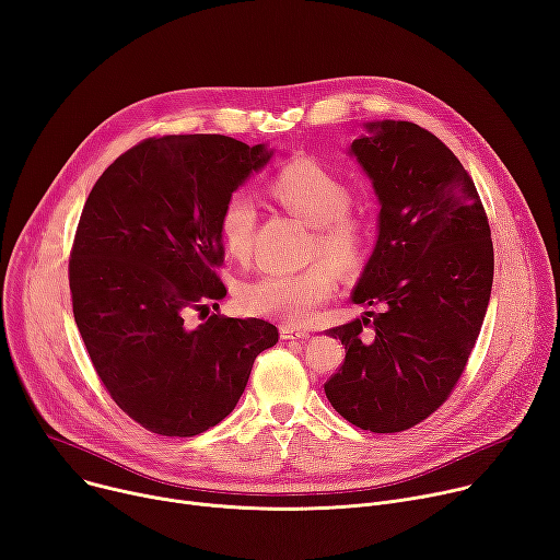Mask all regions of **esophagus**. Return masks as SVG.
I'll return each instance as SVG.
<instances>
[{
    "label": "esophagus",
    "mask_w": 560,
    "mask_h": 560,
    "mask_svg": "<svg viewBox=\"0 0 560 560\" xmlns=\"http://www.w3.org/2000/svg\"><path fill=\"white\" fill-rule=\"evenodd\" d=\"M280 336L284 340H307L312 334L307 329H298V327H280Z\"/></svg>",
    "instance_id": "obj_1"
}]
</instances>
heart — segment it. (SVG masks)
Here are the masks:
<instances>
[{
  "label": "heart",
  "instance_id": "obj_1",
  "mask_svg": "<svg viewBox=\"0 0 560 560\" xmlns=\"http://www.w3.org/2000/svg\"><path fill=\"white\" fill-rule=\"evenodd\" d=\"M271 195L295 218L314 226L310 255L320 265L303 271H267L237 291L242 312L265 316L276 323L300 327L334 293V271H354L370 244V222L350 206L352 190L338 175L316 159H295L280 167L271 184ZM257 206L250 192L235 190L222 206L220 235L226 250L246 260L253 248ZM330 266L327 268L322 262Z\"/></svg>",
  "mask_w": 560,
  "mask_h": 560
}]
</instances>
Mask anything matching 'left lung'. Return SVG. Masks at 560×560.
I'll list each match as a JSON object with an SVG mask.
<instances>
[{"mask_svg":"<svg viewBox=\"0 0 560 560\" xmlns=\"http://www.w3.org/2000/svg\"><path fill=\"white\" fill-rule=\"evenodd\" d=\"M365 127L352 154L381 212L352 300L378 312L327 329L346 346V361L325 395L350 423L401 433L451 397L476 348L493 284V242L476 184L435 135L408 120Z\"/></svg>","mask_w":560,"mask_h":560,"instance_id":"8db88e82","label":"left lung"}]
</instances>
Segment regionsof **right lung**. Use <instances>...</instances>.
Here are the masks:
<instances>
[{"label": "right lung", "mask_w": 560, "mask_h": 560, "mask_svg": "<svg viewBox=\"0 0 560 560\" xmlns=\"http://www.w3.org/2000/svg\"><path fill=\"white\" fill-rule=\"evenodd\" d=\"M222 135L152 137L120 154L84 201L69 257L73 318L116 406L165 438H195L237 406L255 357L278 342L220 307V212L269 161ZM208 316V314H206Z\"/></svg>", "instance_id": "add662e5"}]
</instances>
